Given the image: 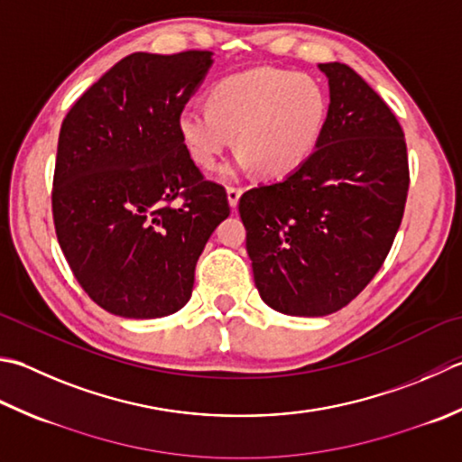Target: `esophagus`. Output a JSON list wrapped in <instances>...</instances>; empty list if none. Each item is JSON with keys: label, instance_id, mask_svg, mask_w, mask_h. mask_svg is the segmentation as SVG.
Segmentation results:
<instances>
[{"label": "esophagus", "instance_id": "esophagus-1", "mask_svg": "<svg viewBox=\"0 0 462 462\" xmlns=\"http://www.w3.org/2000/svg\"><path fill=\"white\" fill-rule=\"evenodd\" d=\"M226 192H228V202H230V206L236 208V206H238V200H240V196H242V188H238V186H228V189H226Z\"/></svg>", "mask_w": 462, "mask_h": 462}]
</instances>
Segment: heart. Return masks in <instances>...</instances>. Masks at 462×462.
Returning a JSON list of instances; mask_svg holds the SVG:
<instances>
[{"label": "heart", "mask_w": 462, "mask_h": 462, "mask_svg": "<svg viewBox=\"0 0 462 462\" xmlns=\"http://www.w3.org/2000/svg\"><path fill=\"white\" fill-rule=\"evenodd\" d=\"M328 97L310 76L254 68L216 81L208 106H186L178 132L188 156L210 170L236 135L242 168L264 178L300 168L327 128Z\"/></svg>", "instance_id": "b5f03b06"}]
</instances>
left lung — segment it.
<instances>
[{
  "mask_svg": "<svg viewBox=\"0 0 462 462\" xmlns=\"http://www.w3.org/2000/svg\"><path fill=\"white\" fill-rule=\"evenodd\" d=\"M319 68L330 88L319 146L238 202L260 298L291 316L332 314L365 291L399 232L411 182L391 107L346 63Z\"/></svg>",
  "mask_w": 462,
  "mask_h": 462,
  "instance_id": "left-lung-1",
  "label": "left lung"
}]
</instances>
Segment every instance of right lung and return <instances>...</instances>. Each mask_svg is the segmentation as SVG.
Listing matches in <instances>:
<instances>
[{
    "label": "right lung",
    "mask_w": 462,
    "mask_h": 462,
    "mask_svg": "<svg viewBox=\"0 0 462 462\" xmlns=\"http://www.w3.org/2000/svg\"><path fill=\"white\" fill-rule=\"evenodd\" d=\"M212 51H135L88 88L63 117L51 212L79 286L124 319H160L189 300L208 238L230 206L202 176L178 116Z\"/></svg>",
    "instance_id": "1"
}]
</instances>
